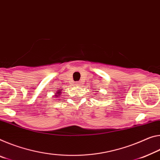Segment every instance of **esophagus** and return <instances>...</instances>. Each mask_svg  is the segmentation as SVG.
<instances>
[{
	"label": "esophagus",
	"mask_w": 160,
	"mask_h": 160,
	"mask_svg": "<svg viewBox=\"0 0 160 160\" xmlns=\"http://www.w3.org/2000/svg\"><path fill=\"white\" fill-rule=\"evenodd\" d=\"M75 85H76V86H79V85H80V82H78V81H77V82H75Z\"/></svg>",
	"instance_id": "34e87169"
}]
</instances>
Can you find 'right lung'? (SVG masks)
<instances>
[{
    "label": "right lung",
    "instance_id": "add662e5",
    "mask_svg": "<svg viewBox=\"0 0 160 160\" xmlns=\"http://www.w3.org/2000/svg\"><path fill=\"white\" fill-rule=\"evenodd\" d=\"M60 95H61V90H58V92L55 93L54 96L55 98H58V97H60Z\"/></svg>",
    "mask_w": 160,
    "mask_h": 160
}]
</instances>
